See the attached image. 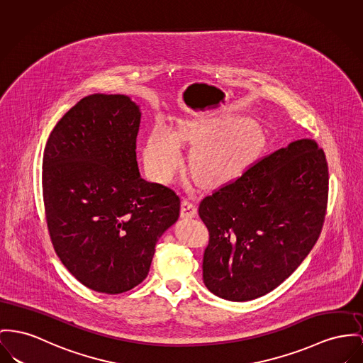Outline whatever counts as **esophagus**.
Here are the masks:
<instances>
[{"label": "esophagus", "mask_w": 363, "mask_h": 363, "mask_svg": "<svg viewBox=\"0 0 363 363\" xmlns=\"http://www.w3.org/2000/svg\"><path fill=\"white\" fill-rule=\"evenodd\" d=\"M182 218H191L196 216V206L191 199H183L182 209H180Z\"/></svg>", "instance_id": "esophagus-1"}]
</instances>
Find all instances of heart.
<instances>
[{"label": "heart", "mask_w": 363, "mask_h": 363, "mask_svg": "<svg viewBox=\"0 0 363 363\" xmlns=\"http://www.w3.org/2000/svg\"><path fill=\"white\" fill-rule=\"evenodd\" d=\"M199 136H202V132L190 128L177 130V138L183 140H196ZM253 136L252 128L242 125L230 135L198 142L194 145L190 158L195 179L202 183H213L225 177L241 164L250 148ZM143 155L147 168L162 180L173 177L182 162L177 139L160 123L148 132Z\"/></svg>", "instance_id": "heart-1"}]
</instances>
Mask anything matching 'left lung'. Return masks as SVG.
I'll use <instances>...</instances> for the list:
<instances>
[{
	"instance_id": "8db88e82",
	"label": "left lung",
	"mask_w": 363,
	"mask_h": 363,
	"mask_svg": "<svg viewBox=\"0 0 363 363\" xmlns=\"http://www.w3.org/2000/svg\"><path fill=\"white\" fill-rule=\"evenodd\" d=\"M328 195V161L311 139L256 160L206 195L198 208L209 231L206 288L230 301H247L279 286L318 241Z\"/></svg>"
}]
</instances>
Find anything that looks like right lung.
<instances>
[{
	"label": "right lung",
	"instance_id": "1",
	"mask_svg": "<svg viewBox=\"0 0 363 363\" xmlns=\"http://www.w3.org/2000/svg\"><path fill=\"white\" fill-rule=\"evenodd\" d=\"M139 107L123 95L84 97L56 123L44 150L49 237L63 266L106 294L145 281L158 238L177 220L180 198L140 177Z\"/></svg>",
	"mask_w": 363,
	"mask_h": 363
}]
</instances>
